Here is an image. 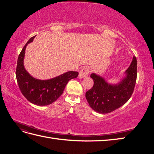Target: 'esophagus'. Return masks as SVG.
<instances>
[{
    "label": "esophagus",
    "instance_id": "1",
    "mask_svg": "<svg viewBox=\"0 0 154 154\" xmlns=\"http://www.w3.org/2000/svg\"><path fill=\"white\" fill-rule=\"evenodd\" d=\"M90 72V69L89 68H83L81 69L79 72V77L80 78V79H83V78L87 77L88 74Z\"/></svg>",
    "mask_w": 154,
    "mask_h": 154
}]
</instances>
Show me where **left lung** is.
Returning <instances> with one entry per match:
<instances>
[{
	"label": "left lung",
	"instance_id": "1",
	"mask_svg": "<svg viewBox=\"0 0 154 154\" xmlns=\"http://www.w3.org/2000/svg\"><path fill=\"white\" fill-rule=\"evenodd\" d=\"M124 76L116 83H110L100 75L92 73L93 87L85 97L91 109L100 114L112 112L130 99L134 89L137 77V60L134 56Z\"/></svg>",
	"mask_w": 154,
	"mask_h": 154
}]
</instances>
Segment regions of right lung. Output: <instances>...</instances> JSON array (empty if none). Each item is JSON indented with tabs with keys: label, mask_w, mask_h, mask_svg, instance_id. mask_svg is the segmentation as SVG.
<instances>
[{
	"label": "right lung",
	"mask_w": 154,
	"mask_h": 154,
	"mask_svg": "<svg viewBox=\"0 0 154 154\" xmlns=\"http://www.w3.org/2000/svg\"><path fill=\"white\" fill-rule=\"evenodd\" d=\"M31 38L20 54L16 67V76L18 85L26 99L38 106H46L54 103L63 92L68 81L77 77V71H67L50 79L41 80L32 77L26 69L24 65L26 48L33 42Z\"/></svg>",
	"instance_id": "obj_1"
}]
</instances>
